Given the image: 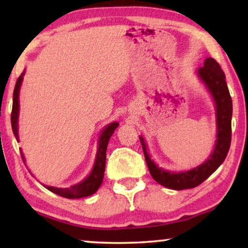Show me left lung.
Instances as JSON below:
<instances>
[{"mask_svg": "<svg viewBox=\"0 0 248 248\" xmlns=\"http://www.w3.org/2000/svg\"><path fill=\"white\" fill-rule=\"evenodd\" d=\"M198 76L205 83L216 104L217 117V141L212 155L205 162L187 171L172 172L158 167L151 160L147 151L144 139L140 137L145 162L152 178L159 184L170 189L193 188L201 184L213 174L228 155L232 142V101L226 82V76L219 63L212 57L205 60L204 65L198 70Z\"/></svg>", "mask_w": 248, "mask_h": 248, "instance_id": "left-lung-1", "label": "left lung"}]
</instances>
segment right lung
<instances>
[{"instance_id": "add662e5", "label": "right lung", "mask_w": 248, "mask_h": 248, "mask_svg": "<svg viewBox=\"0 0 248 248\" xmlns=\"http://www.w3.org/2000/svg\"><path fill=\"white\" fill-rule=\"evenodd\" d=\"M22 72L21 76L16 80L15 91H13V105H12V113H11V125H12V131L13 134L16 139V141H19V135H18V117H19V91L20 87H21L22 79H23ZM117 122L110 123L104 128L101 132L99 141H98V150L96 160H94V165L93 170H91L90 175L87 178H84L82 182L78 183L76 185L70 186L66 188H57L53 187V186H45L47 189H49L50 192L55 193V194L63 196L66 199H81V198H87V196L93 195V193L97 192V189L99 188L104 179V172H105V165H106V151H107V145L108 141L111 135H113L114 131L116 130L118 126ZM21 157L22 160L25 161V157H23L22 151Z\"/></svg>"}]
</instances>
